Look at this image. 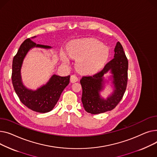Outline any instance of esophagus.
<instances>
[{"label":"esophagus","instance_id":"1","mask_svg":"<svg viewBox=\"0 0 157 157\" xmlns=\"http://www.w3.org/2000/svg\"><path fill=\"white\" fill-rule=\"evenodd\" d=\"M78 80V77L75 75H73L71 76L70 77V82L71 83H75L76 82H77Z\"/></svg>","mask_w":157,"mask_h":157}]
</instances>
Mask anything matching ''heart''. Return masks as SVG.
<instances>
[{"label":"heart","instance_id":"b5f03b06","mask_svg":"<svg viewBox=\"0 0 157 157\" xmlns=\"http://www.w3.org/2000/svg\"><path fill=\"white\" fill-rule=\"evenodd\" d=\"M69 56L75 59L77 70L84 74L97 72L106 63L109 50L106 45L96 39H82L71 41L67 45ZM63 61L68 64L69 59L64 52H61Z\"/></svg>","mask_w":157,"mask_h":157}]
</instances>
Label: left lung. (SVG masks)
<instances>
[{
    "label": "left lung",
    "instance_id": "obj_1",
    "mask_svg": "<svg viewBox=\"0 0 157 157\" xmlns=\"http://www.w3.org/2000/svg\"><path fill=\"white\" fill-rule=\"evenodd\" d=\"M114 58L108 62L104 68L91 76L83 77L80 80L82 87V102L86 111L91 114H99L111 111L123 98L127 84L128 60L122 45L119 42L114 49ZM109 72L110 79L114 86L113 93L106 99L101 97L100 92L107 82L104 75Z\"/></svg>",
    "mask_w": 157,
    "mask_h": 157
}]
</instances>
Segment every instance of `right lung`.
Wrapping results in <instances>:
<instances>
[{"label":"right lung","instance_id":"add662e5","mask_svg":"<svg viewBox=\"0 0 157 157\" xmlns=\"http://www.w3.org/2000/svg\"><path fill=\"white\" fill-rule=\"evenodd\" d=\"M36 37L33 36L26 39L20 45L17 54L13 60L12 82L16 94L21 102L29 109L39 113H47L54 108L64 89L70 82V76L61 77L52 75L45 85L32 90L26 88L23 84L21 69L23 60L31 49L39 48L51 49V46L36 44L32 40Z\"/></svg>","mask_w":157,"mask_h":157}]
</instances>
